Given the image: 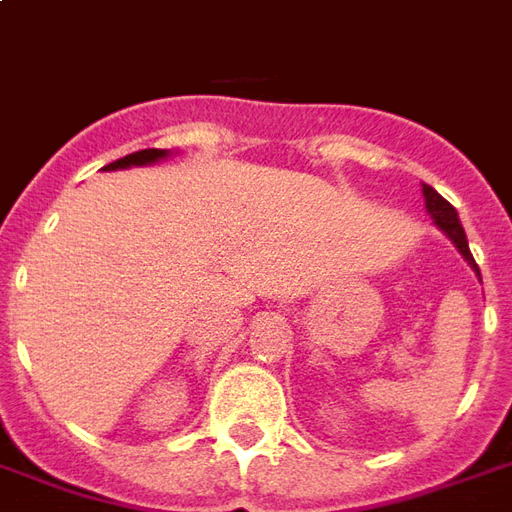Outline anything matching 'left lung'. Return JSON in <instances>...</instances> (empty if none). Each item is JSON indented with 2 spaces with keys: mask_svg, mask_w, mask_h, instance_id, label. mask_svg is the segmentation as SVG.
Here are the masks:
<instances>
[{
  "mask_svg": "<svg viewBox=\"0 0 512 512\" xmlns=\"http://www.w3.org/2000/svg\"><path fill=\"white\" fill-rule=\"evenodd\" d=\"M422 197H425V208H428L433 224H436L441 233L450 238L452 244H455V249L463 255V260H466V263L472 266L474 274L480 277V268H477V263H474L472 252H469V241H466V233H463V224L461 219H458V211H455L450 202L441 197L439 191L433 189V186H428V183H422ZM480 282H483V279H480Z\"/></svg>",
  "mask_w": 512,
  "mask_h": 512,
  "instance_id": "left-lung-1",
  "label": "left lung"
}]
</instances>
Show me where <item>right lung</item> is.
Listing matches in <instances>:
<instances>
[{
    "mask_svg": "<svg viewBox=\"0 0 512 512\" xmlns=\"http://www.w3.org/2000/svg\"><path fill=\"white\" fill-rule=\"evenodd\" d=\"M172 156V150H158V147H147V150H136L131 156L117 158L112 164H106V172H115V169H128V167H150L156 161H164V158Z\"/></svg>",
    "mask_w": 512,
    "mask_h": 512,
    "instance_id": "1",
    "label": "right lung"
}]
</instances>
